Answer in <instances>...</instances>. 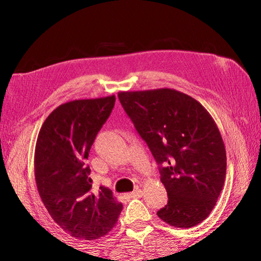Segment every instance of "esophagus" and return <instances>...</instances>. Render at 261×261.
I'll return each instance as SVG.
<instances>
[{
    "instance_id": "1",
    "label": "esophagus",
    "mask_w": 261,
    "mask_h": 261,
    "mask_svg": "<svg viewBox=\"0 0 261 261\" xmlns=\"http://www.w3.org/2000/svg\"><path fill=\"white\" fill-rule=\"evenodd\" d=\"M129 196H130V197H134V198H139V197H141V196H142V191L139 188H137L134 191L130 192Z\"/></svg>"
}]
</instances>
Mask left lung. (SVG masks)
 <instances>
[{"mask_svg":"<svg viewBox=\"0 0 261 261\" xmlns=\"http://www.w3.org/2000/svg\"><path fill=\"white\" fill-rule=\"evenodd\" d=\"M119 99L159 165L169 196L156 213L164 222L191 228L212 213L226 178V148L201 103L174 89L121 91Z\"/></svg>","mask_w":261,"mask_h":261,"instance_id":"8db88e82","label":"left lung"}]
</instances>
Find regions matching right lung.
<instances>
[{
	"instance_id": "obj_1",
	"label": "right lung",
	"mask_w": 261,
	"mask_h": 261,
	"mask_svg": "<svg viewBox=\"0 0 261 261\" xmlns=\"http://www.w3.org/2000/svg\"><path fill=\"white\" fill-rule=\"evenodd\" d=\"M114 105V95L64 103L49 114L38 135L34 173L39 195L55 222L76 239L105 237L123 208L108 188L92 190L87 165Z\"/></svg>"
}]
</instances>
